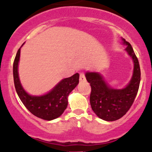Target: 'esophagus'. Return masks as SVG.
Returning a JSON list of instances; mask_svg holds the SVG:
<instances>
[{"mask_svg": "<svg viewBox=\"0 0 152 152\" xmlns=\"http://www.w3.org/2000/svg\"><path fill=\"white\" fill-rule=\"evenodd\" d=\"M80 82H83L86 81V78H85V75L83 73H81L80 74V78H79Z\"/></svg>", "mask_w": 152, "mask_h": 152, "instance_id": "34e87169", "label": "esophagus"}]
</instances>
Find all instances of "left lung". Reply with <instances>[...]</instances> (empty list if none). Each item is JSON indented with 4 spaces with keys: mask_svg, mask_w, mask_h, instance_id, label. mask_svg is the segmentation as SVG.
<instances>
[{
    "mask_svg": "<svg viewBox=\"0 0 152 152\" xmlns=\"http://www.w3.org/2000/svg\"><path fill=\"white\" fill-rule=\"evenodd\" d=\"M125 50L134 63L133 75L124 88H114L106 83L100 73L87 71L85 74L87 81L91 87L90 104L96 116L104 121H113L119 119L133 104L141 80V71L138 58L133 48L124 38H121Z\"/></svg>",
    "mask_w": 152,
    "mask_h": 152,
    "instance_id": "obj_1",
    "label": "left lung"
}]
</instances>
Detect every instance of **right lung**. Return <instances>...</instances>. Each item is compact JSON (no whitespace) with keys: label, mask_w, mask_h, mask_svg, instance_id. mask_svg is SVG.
<instances>
[{"label":"right lung","mask_w":152,"mask_h":152,"mask_svg":"<svg viewBox=\"0 0 152 152\" xmlns=\"http://www.w3.org/2000/svg\"><path fill=\"white\" fill-rule=\"evenodd\" d=\"M23 44L18 49L13 62V79L17 94L26 109L34 116L47 121L55 119L61 116L67 108L68 96L78 84L79 74L76 73L71 77L64 78L46 94L31 95L23 88L18 76L20 48Z\"/></svg>","instance_id":"obj_1"}]
</instances>
